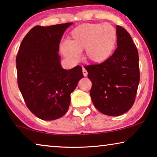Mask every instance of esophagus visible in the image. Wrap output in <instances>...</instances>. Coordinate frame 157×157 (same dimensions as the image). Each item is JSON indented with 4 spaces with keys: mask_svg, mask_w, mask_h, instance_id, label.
I'll return each instance as SVG.
<instances>
[{
    "mask_svg": "<svg viewBox=\"0 0 157 157\" xmlns=\"http://www.w3.org/2000/svg\"><path fill=\"white\" fill-rule=\"evenodd\" d=\"M82 72H83V76H84L85 77H86V76H87V75H88V72H87V71L84 68H82Z\"/></svg>",
    "mask_w": 157,
    "mask_h": 157,
    "instance_id": "34e87169",
    "label": "esophagus"
}]
</instances>
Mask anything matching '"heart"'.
Returning a JSON list of instances; mask_svg holds the SVG:
<instances>
[{
  "label": "heart",
  "instance_id": "obj_1",
  "mask_svg": "<svg viewBox=\"0 0 157 157\" xmlns=\"http://www.w3.org/2000/svg\"><path fill=\"white\" fill-rule=\"evenodd\" d=\"M117 42V30L109 23H83L71 31L68 43H62L60 51L68 60L76 61L85 50L84 59L99 65L110 59Z\"/></svg>",
  "mask_w": 157,
  "mask_h": 157
}]
</instances>
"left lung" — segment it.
<instances>
[{"instance_id":"8db88e82","label":"left lung","mask_w":157,"mask_h":157,"mask_svg":"<svg viewBox=\"0 0 157 157\" xmlns=\"http://www.w3.org/2000/svg\"><path fill=\"white\" fill-rule=\"evenodd\" d=\"M117 48L108 61L86 66L92 82L90 91L96 109L104 114L117 117L134 104L140 80L139 53L130 34L117 25Z\"/></svg>"}]
</instances>
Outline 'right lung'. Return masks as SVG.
Masks as SVG:
<instances>
[{
	"instance_id": "1",
	"label": "right lung",
	"mask_w": 157,
	"mask_h": 157,
	"mask_svg": "<svg viewBox=\"0 0 157 157\" xmlns=\"http://www.w3.org/2000/svg\"><path fill=\"white\" fill-rule=\"evenodd\" d=\"M73 23L36 25L26 34L16 56L18 85L25 104L42 120L59 119L67 112L71 94L83 77L80 66L63 69L59 44Z\"/></svg>"
}]
</instances>
